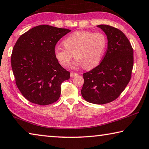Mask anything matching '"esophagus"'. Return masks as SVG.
Segmentation results:
<instances>
[{
    "mask_svg": "<svg viewBox=\"0 0 149 149\" xmlns=\"http://www.w3.org/2000/svg\"><path fill=\"white\" fill-rule=\"evenodd\" d=\"M77 75H78V74H76V73H74V72H72V73H71V74H70L71 77H75V76H77Z\"/></svg>",
    "mask_w": 149,
    "mask_h": 149,
    "instance_id": "34e87169",
    "label": "esophagus"
}]
</instances>
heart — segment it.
Returning a JSON list of instances; mask_svg holds the SVG:
<instances>
[{
    "mask_svg": "<svg viewBox=\"0 0 149 149\" xmlns=\"http://www.w3.org/2000/svg\"><path fill=\"white\" fill-rule=\"evenodd\" d=\"M63 43L64 47L57 46L54 48V56L61 65L69 66L74 54L76 58L75 65H83L86 69H91L102 60L107 39L102 32L81 30L66 37Z\"/></svg>",
    "mask_w": 149,
    "mask_h": 149,
    "instance_id": "b5f03b06",
    "label": "heart"
}]
</instances>
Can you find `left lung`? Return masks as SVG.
I'll return each mask as SVG.
<instances>
[{
	"instance_id": "obj_1",
	"label": "left lung",
	"mask_w": 149,
	"mask_h": 149,
	"mask_svg": "<svg viewBox=\"0 0 149 149\" xmlns=\"http://www.w3.org/2000/svg\"><path fill=\"white\" fill-rule=\"evenodd\" d=\"M97 26L107 36V51L101 63L83 74L84 84L81 93L85 100L95 104H105L117 99L131 78L133 49L121 30L109 25Z\"/></svg>"
}]
</instances>
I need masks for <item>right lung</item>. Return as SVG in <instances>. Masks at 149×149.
I'll list each match as a JSON object with an SVG mask.
<instances>
[{
	"instance_id": "obj_1",
	"label": "right lung",
	"mask_w": 149,
	"mask_h": 149,
	"mask_svg": "<svg viewBox=\"0 0 149 149\" xmlns=\"http://www.w3.org/2000/svg\"><path fill=\"white\" fill-rule=\"evenodd\" d=\"M71 30L39 25L24 33L14 46L11 65L15 83L30 102L48 105L58 100L61 84L70 77L54 56L57 42Z\"/></svg>"
}]
</instances>
